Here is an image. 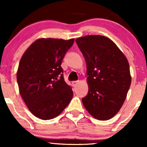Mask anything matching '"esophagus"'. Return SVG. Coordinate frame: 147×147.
Listing matches in <instances>:
<instances>
[{
	"label": "esophagus",
	"instance_id": "1",
	"mask_svg": "<svg viewBox=\"0 0 147 147\" xmlns=\"http://www.w3.org/2000/svg\"><path fill=\"white\" fill-rule=\"evenodd\" d=\"M78 81H73V82H72V85H73L74 86H76L78 84Z\"/></svg>",
	"mask_w": 147,
	"mask_h": 147
}]
</instances>
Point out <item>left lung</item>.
<instances>
[{"mask_svg":"<svg viewBox=\"0 0 147 147\" xmlns=\"http://www.w3.org/2000/svg\"><path fill=\"white\" fill-rule=\"evenodd\" d=\"M87 70V95L82 104L90 115L101 121L115 116L123 104L131 85L127 59L117 45L102 35L76 39Z\"/></svg>","mask_w":147,"mask_h":147,"instance_id":"1","label":"left lung"}]
</instances>
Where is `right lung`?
Segmentation results:
<instances>
[{
    "instance_id": "1",
    "label": "right lung",
    "mask_w": 147,
    "mask_h": 147,
    "mask_svg": "<svg viewBox=\"0 0 147 147\" xmlns=\"http://www.w3.org/2000/svg\"><path fill=\"white\" fill-rule=\"evenodd\" d=\"M74 39L41 38L24 53L17 72L20 93L28 110L42 120L57 117L73 97L65 82L61 63Z\"/></svg>"
}]
</instances>
